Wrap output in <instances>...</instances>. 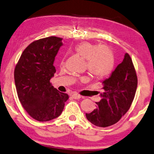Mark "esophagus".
Wrapping results in <instances>:
<instances>
[{
  "instance_id": "esophagus-1",
  "label": "esophagus",
  "mask_w": 154,
  "mask_h": 154,
  "mask_svg": "<svg viewBox=\"0 0 154 154\" xmlns=\"http://www.w3.org/2000/svg\"><path fill=\"white\" fill-rule=\"evenodd\" d=\"M72 97H73V98L75 99H79L81 98V96L78 94H76V93H75V94H73V95H72Z\"/></svg>"
}]
</instances>
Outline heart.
<instances>
[{"label": "heart", "instance_id": "b5f03b06", "mask_svg": "<svg viewBox=\"0 0 154 154\" xmlns=\"http://www.w3.org/2000/svg\"><path fill=\"white\" fill-rule=\"evenodd\" d=\"M75 51L86 60L88 72L97 79H102L112 73L115 66V55L107 45H99L83 42L75 47ZM87 77H82L81 82H86Z\"/></svg>", "mask_w": 154, "mask_h": 154}]
</instances>
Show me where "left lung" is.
<instances>
[{
	"label": "left lung",
	"instance_id": "obj_1",
	"mask_svg": "<svg viewBox=\"0 0 154 154\" xmlns=\"http://www.w3.org/2000/svg\"><path fill=\"white\" fill-rule=\"evenodd\" d=\"M138 86V78L131 56L125 53L122 62L102 82V99L96 108L86 113L91 123L106 128L117 123L129 110Z\"/></svg>",
	"mask_w": 154,
	"mask_h": 154
}]
</instances>
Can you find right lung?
I'll use <instances>...</instances> for the list:
<instances>
[{
  "label": "right lung",
  "mask_w": 154,
  "mask_h": 154,
  "mask_svg": "<svg viewBox=\"0 0 154 154\" xmlns=\"http://www.w3.org/2000/svg\"><path fill=\"white\" fill-rule=\"evenodd\" d=\"M62 38L49 37L34 41L21 54L14 70L18 97L34 120L46 122L60 115L69 97L50 83L56 72L53 63Z\"/></svg>",
  "instance_id": "right-lung-1"
}]
</instances>
